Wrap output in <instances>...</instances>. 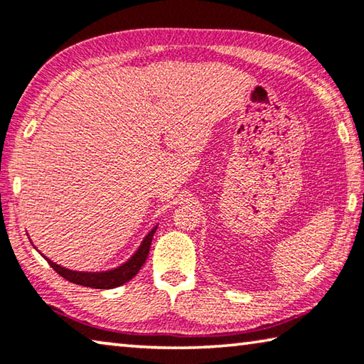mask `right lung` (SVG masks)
<instances>
[{
    "label": "right lung",
    "mask_w": 364,
    "mask_h": 364,
    "mask_svg": "<svg viewBox=\"0 0 364 364\" xmlns=\"http://www.w3.org/2000/svg\"><path fill=\"white\" fill-rule=\"evenodd\" d=\"M157 226L152 228L149 234L143 239V242L138 247V250L132 255L130 260H127L120 267H117L114 269L109 271H101V273H88V271H72L67 269L60 264H56L54 262L46 258V262L51 264V268L56 271L58 274L63 276L64 279L73 282V284L78 286H85V287H93V289H114L119 287L122 284H125L130 279H133L134 276L138 274V271L143 267L147 255H149V249H151V242L154 237V232H156Z\"/></svg>",
    "instance_id": "right-lung-1"
}]
</instances>
